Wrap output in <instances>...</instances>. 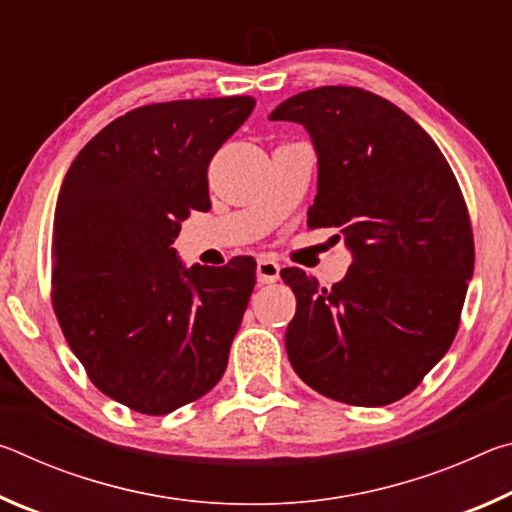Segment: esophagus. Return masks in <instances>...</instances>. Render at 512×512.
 Wrapping results in <instances>:
<instances>
[{"instance_id": "obj_1", "label": "esophagus", "mask_w": 512, "mask_h": 512, "mask_svg": "<svg viewBox=\"0 0 512 512\" xmlns=\"http://www.w3.org/2000/svg\"><path fill=\"white\" fill-rule=\"evenodd\" d=\"M257 280L259 284H271L280 280V264L271 257L257 259Z\"/></svg>"}]
</instances>
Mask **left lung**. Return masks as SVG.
<instances>
[{
    "label": "left lung",
    "instance_id": "8db88e82",
    "mask_svg": "<svg viewBox=\"0 0 512 512\" xmlns=\"http://www.w3.org/2000/svg\"><path fill=\"white\" fill-rule=\"evenodd\" d=\"M314 144L309 228H336L352 266L332 289L287 268L296 316L284 343L307 386L336 402L386 406L445 357L474 273L461 187L436 142L391 101L325 85L282 101Z\"/></svg>",
    "mask_w": 512,
    "mask_h": 512
}]
</instances>
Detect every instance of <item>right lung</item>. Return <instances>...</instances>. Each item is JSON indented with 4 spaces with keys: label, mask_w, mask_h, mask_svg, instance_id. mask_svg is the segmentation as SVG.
Here are the masks:
<instances>
[{
    "label": "right lung",
    "mask_w": 512,
    "mask_h": 512,
    "mask_svg": "<svg viewBox=\"0 0 512 512\" xmlns=\"http://www.w3.org/2000/svg\"><path fill=\"white\" fill-rule=\"evenodd\" d=\"M253 97L135 108L83 146L60 187L54 309L92 384L146 415L212 391L255 287L253 262L185 266L189 210H210L207 164Z\"/></svg>",
    "instance_id": "1"
}]
</instances>
